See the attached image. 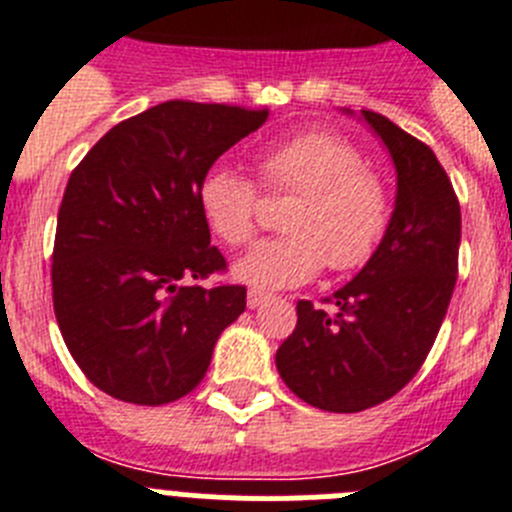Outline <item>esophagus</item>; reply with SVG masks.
Instances as JSON below:
<instances>
[{"label":"esophagus","mask_w":512,"mask_h":512,"mask_svg":"<svg viewBox=\"0 0 512 512\" xmlns=\"http://www.w3.org/2000/svg\"><path fill=\"white\" fill-rule=\"evenodd\" d=\"M269 297L271 295H266V292H261V289H251V292H248V297H246V305L251 307V310H256V307L264 305Z\"/></svg>","instance_id":"esophagus-1"}]
</instances>
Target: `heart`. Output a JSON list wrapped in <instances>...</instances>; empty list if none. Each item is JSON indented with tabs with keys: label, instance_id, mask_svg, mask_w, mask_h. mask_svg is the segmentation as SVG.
<instances>
[{
	"label": "heart",
	"instance_id": "b5f03b06",
	"mask_svg": "<svg viewBox=\"0 0 512 512\" xmlns=\"http://www.w3.org/2000/svg\"><path fill=\"white\" fill-rule=\"evenodd\" d=\"M271 192H295L277 238L259 241L235 264L251 287H300L330 271H354L372 259L390 225V189L348 140L325 130L292 135L256 158ZM197 202L212 233L243 246L256 233L259 184L228 164H215L197 184Z\"/></svg>",
	"mask_w": 512,
	"mask_h": 512
}]
</instances>
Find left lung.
Returning a JSON list of instances; mask_svg holds the SVG:
<instances>
[{
    "instance_id": "8db88e82",
    "label": "left lung",
    "mask_w": 512,
    "mask_h": 512,
    "mask_svg": "<svg viewBox=\"0 0 512 512\" xmlns=\"http://www.w3.org/2000/svg\"><path fill=\"white\" fill-rule=\"evenodd\" d=\"M364 120L390 148L397 200L369 264L325 302H297V325L279 346L284 384L328 413H361L418 374L441 330L459 274L461 210L436 153L372 110Z\"/></svg>"
}]
</instances>
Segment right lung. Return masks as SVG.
Listing matches in <instances>:
<instances>
[{
    "instance_id": "right-lung-1",
    "label": "right lung",
    "mask_w": 512,
    "mask_h": 512,
    "mask_svg": "<svg viewBox=\"0 0 512 512\" xmlns=\"http://www.w3.org/2000/svg\"><path fill=\"white\" fill-rule=\"evenodd\" d=\"M269 110L171 99L117 122L71 171L53 243V312L89 382L166 405L202 382L217 338L246 310L197 202L202 174Z\"/></svg>"
}]
</instances>
